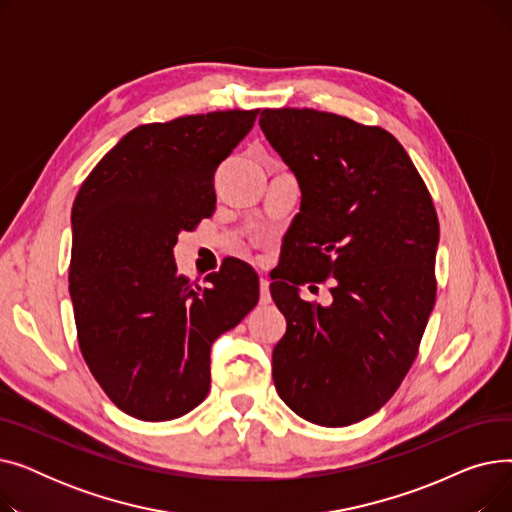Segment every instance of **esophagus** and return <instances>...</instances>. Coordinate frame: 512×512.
<instances>
[{"label":"esophagus","mask_w":512,"mask_h":512,"mask_svg":"<svg viewBox=\"0 0 512 512\" xmlns=\"http://www.w3.org/2000/svg\"><path fill=\"white\" fill-rule=\"evenodd\" d=\"M272 301V294H270V282H267L263 276L259 278V303L267 305Z\"/></svg>","instance_id":"obj_1"}]
</instances>
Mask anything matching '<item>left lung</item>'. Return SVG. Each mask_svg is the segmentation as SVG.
<instances>
[{
    "label": "left lung",
    "instance_id": "1",
    "mask_svg": "<svg viewBox=\"0 0 512 512\" xmlns=\"http://www.w3.org/2000/svg\"><path fill=\"white\" fill-rule=\"evenodd\" d=\"M259 126L301 182L288 261L270 286L286 317L272 355L280 398L299 417L353 425L405 380L436 305L438 213L392 134L330 112L263 110ZM333 280L328 308L298 286Z\"/></svg>",
    "mask_w": 512,
    "mask_h": 512
}]
</instances>
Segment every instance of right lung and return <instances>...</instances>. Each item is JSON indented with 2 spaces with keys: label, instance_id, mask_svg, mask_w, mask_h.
<instances>
[{
  "label": "right lung",
  "instance_id": "add662e5",
  "mask_svg": "<svg viewBox=\"0 0 512 512\" xmlns=\"http://www.w3.org/2000/svg\"><path fill=\"white\" fill-rule=\"evenodd\" d=\"M259 110L180 116L132 128L72 205L70 299L80 353L114 405L170 421L205 400L213 340L259 301L247 263L178 274L174 245L215 209L213 176Z\"/></svg>",
  "mask_w": 512,
  "mask_h": 512
}]
</instances>
